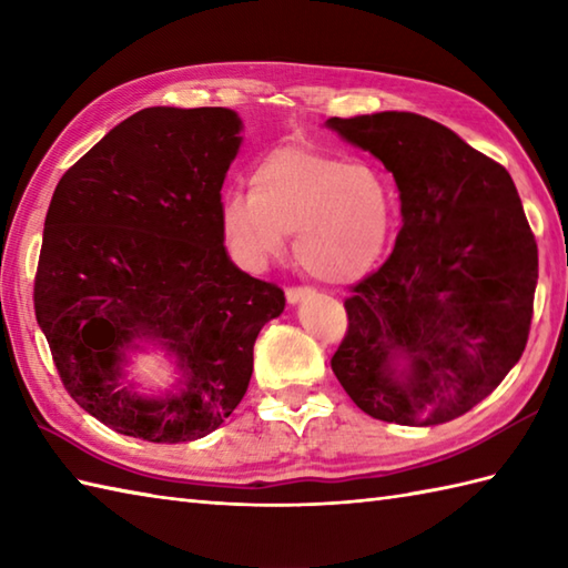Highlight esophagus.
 Listing matches in <instances>:
<instances>
[{"label": "esophagus", "mask_w": 568, "mask_h": 568, "mask_svg": "<svg viewBox=\"0 0 568 568\" xmlns=\"http://www.w3.org/2000/svg\"><path fill=\"white\" fill-rule=\"evenodd\" d=\"M285 297H287V305H300L305 303V300L315 297V291H310V287H291V291L285 293Z\"/></svg>", "instance_id": "esophagus-1"}]
</instances>
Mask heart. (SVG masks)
Returning <instances> with one entry per match:
<instances>
[{"label":"heart","instance_id":"heart-1","mask_svg":"<svg viewBox=\"0 0 568 568\" xmlns=\"http://www.w3.org/2000/svg\"><path fill=\"white\" fill-rule=\"evenodd\" d=\"M393 190L373 163L310 149H275L253 165L248 195L222 200L220 226L232 256L261 271L293 234L300 265L322 283L344 285L383 256L393 229Z\"/></svg>","mask_w":568,"mask_h":568}]
</instances>
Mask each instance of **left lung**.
Returning a JSON list of instances; mask_svg holds the SVG:
<instances>
[{
  "label": "left lung",
  "mask_w": 568,
  "mask_h": 568,
  "mask_svg": "<svg viewBox=\"0 0 568 568\" xmlns=\"http://www.w3.org/2000/svg\"><path fill=\"white\" fill-rule=\"evenodd\" d=\"M324 126L388 168L403 229L390 258L346 300L332 371L366 415L407 427L462 417L520 361L537 244L510 173L413 112Z\"/></svg>",
  "instance_id": "obj_1"
}]
</instances>
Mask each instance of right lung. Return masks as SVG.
<instances>
[{
    "instance_id": "1",
    "label": "right lung",
    "mask_w": 568,
    "mask_h": 568,
    "mask_svg": "<svg viewBox=\"0 0 568 568\" xmlns=\"http://www.w3.org/2000/svg\"><path fill=\"white\" fill-rule=\"evenodd\" d=\"M244 122L226 106H146L60 178L33 307L63 385L126 437L180 444L234 413L253 344L285 295L229 258L222 185ZM174 366L165 392L128 378L136 355Z\"/></svg>"
}]
</instances>
